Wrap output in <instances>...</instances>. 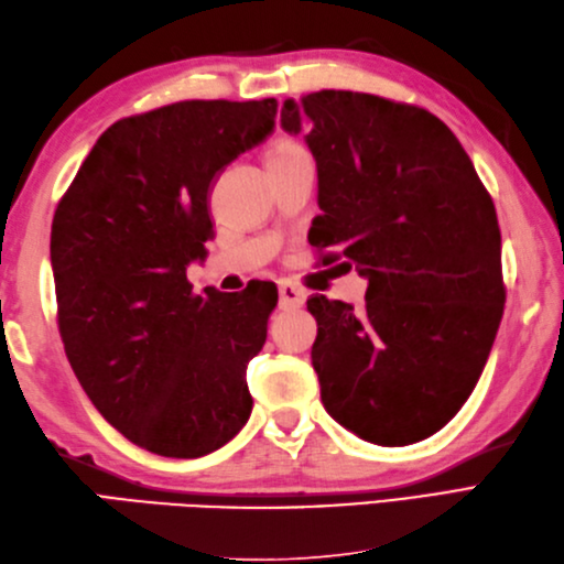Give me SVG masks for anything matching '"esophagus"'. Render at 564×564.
<instances>
[{
  "instance_id": "esophagus-1",
  "label": "esophagus",
  "mask_w": 564,
  "mask_h": 564,
  "mask_svg": "<svg viewBox=\"0 0 564 564\" xmlns=\"http://www.w3.org/2000/svg\"><path fill=\"white\" fill-rule=\"evenodd\" d=\"M279 297H281V310H297L305 305V291L297 289V285L289 283V281H281L279 283Z\"/></svg>"
}]
</instances>
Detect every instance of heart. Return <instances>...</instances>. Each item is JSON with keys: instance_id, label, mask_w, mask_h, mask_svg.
Returning <instances> with one entry per match:
<instances>
[{"instance_id": "heart-1", "label": "heart", "mask_w": 564, "mask_h": 564, "mask_svg": "<svg viewBox=\"0 0 564 564\" xmlns=\"http://www.w3.org/2000/svg\"><path fill=\"white\" fill-rule=\"evenodd\" d=\"M303 150L297 148V145H293V142H279V145H275L273 150H271V154H269V162L271 160H285V158H293V154H301Z\"/></svg>"}]
</instances>
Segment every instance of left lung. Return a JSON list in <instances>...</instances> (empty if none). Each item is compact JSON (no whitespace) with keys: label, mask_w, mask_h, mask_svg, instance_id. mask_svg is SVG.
Returning a JSON list of instances; mask_svg holds the SVG:
<instances>
[{"label":"left lung","mask_w":564,"mask_h":564,"mask_svg":"<svg viewBox=\"0 0 564 564\" xmlns=\"http://www.w3.org/2000/svg\"><path fill=\"white\" fill-rule=\"evenodd\" d=\"M281 128L317 164L315 247L368 281L366 305L313 295V368L334 422L378 446H410L470 398L501 313L495 203L451 128L373 94L285 99Z\"/></svg>","instance_id":"1"}]
</instances>
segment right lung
<instances>
[{
    "instance_id": "1",
    "label": "right lung",
    "mask_w": 564,
    "mask_h": 564,
    "mask_svg": "<svg viewBox=\"0 0 564 564\" xmlns=\"http://www.w3.org/2000/svg\"><path fill=\"white\" fill-rule=\"evenodd\" d=\"M279 101H178L106 128L51 232L57 322L79 386L113 429L164 458H200L251 414L247 364L275 285L194 293L210 191L271 135Z\"/></svg>"
}]
</instances>
